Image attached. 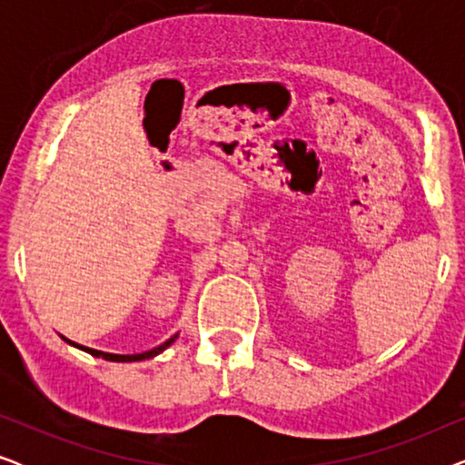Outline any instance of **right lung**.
Returning a JSON list of instances; mask_svg holds the SVG:
<instances>
[{
  "mask_svg": "<svg viewBox=\"0 0 465 465\" xmlns=\"http://www.w3.org/2000/svg\"><path fill=\"white\" fill-rule=\"evenodd\" d=\"M177 339V334L175 336H171V339L167 341V342H163L161 347H154V349H150V351H143V353H135V355H116V353H105V351H97V349H91V347H82V345H78V342H72V341H67L69 345H74V347H78V349H82V351H86V353H91V355H94V358H104V360H107V361H142V360H150V358H154V355H158L161 351H164V349H167L171 342H173Z\"/></svg>",
  "mask_w": 465,
  "mask_h": 465,
  "instance_id": "obj_1",
  "label": "right lung"
}]
</instances>
